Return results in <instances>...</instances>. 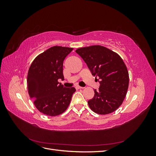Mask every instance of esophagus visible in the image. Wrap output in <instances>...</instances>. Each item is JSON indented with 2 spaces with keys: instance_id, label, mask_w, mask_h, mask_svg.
<instances>
[{
  "instance_id": "esophagus-1",
  "label": "esophagus",
  "mask_w": 156,
  "mask_h": 156,
  "mask_svg": "<svg viewBox=\"0 0 156 156\" xmlns=\"http://www.w3.org/2000/svg\"><path fill=\"white\" fill-rule=\"evenodd\" d=\"M75 88H76L77 89H83V88H84V87H80V86H76V87H75Z\"/></svg>"
}]
</instances>
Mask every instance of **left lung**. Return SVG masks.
Segmentation results:
<instances>
[{
  "instance_id": "1",
  "label": "left lung",
  "mask_w": 156,
  "mask_h": 156,
  "mask_svg": "<svg viewBox=\"0 0 156 156\" xmlns=\"http://www.w3.org/2000/svg\"><path fill=\"white\" fill-rule=\"evenodd\" d=\"M81 56L100 83L94 90V96L88 104L94 112L109 114L123 102L129 86V73L123 60L117 53L101 45H92L77 49Z\"/></svg>"
}]
</instances>
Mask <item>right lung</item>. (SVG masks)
Wrapping results in <instances>:
<instances>
[{"instance_id": "add662e5", "label": "right lung", "mask_w": 156, "mask_h": 156, "mask_svg": "<svg viewBox=\"0 0 156 156\" xmlns=\"http://www.w3.org/2000/svg\"><path fill=\"white\" fill-rule=\"evenodd\" d=\"M73 48L54 46L33 60L27 75L30 98L40 112L51 116L63 113L68 107L74 87L65 88L58 83L64 79L63 62Z\"/></svg>"}]
</instances>
